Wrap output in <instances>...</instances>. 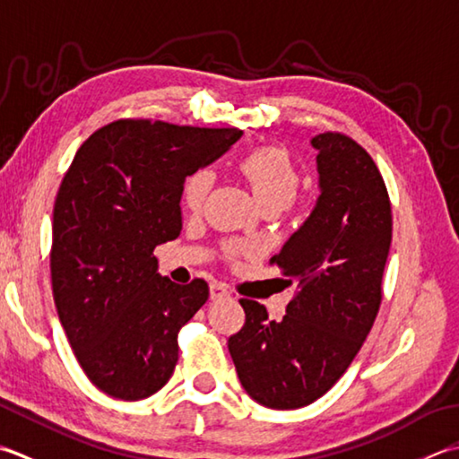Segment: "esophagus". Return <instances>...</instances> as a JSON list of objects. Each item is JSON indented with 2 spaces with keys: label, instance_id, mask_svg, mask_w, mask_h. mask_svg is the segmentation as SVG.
Returning a JSON list of instances; mask_svg holds the SVG:
<instances>
[{
  "label": "esophagus",
  "instance_id": "34e87169",
  "mask_svg": "<svg viewBox=\"0 0 459 459\" xmlns=\"http://www.w3.org/2000/svg\"><path fill=\"white\" fill-rule=\"evenodd\" d=\"M210 297L212 299H221V297H230V291H228V285H223L220 281H213L210 285Z\"/></svg>",
  "mask_w": 459,
  "mask_h": 459
}]
</instances>
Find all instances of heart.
Segmentation results:
<instances>
[{
	"label": "heart",
	"instance_id": "1",
	"mask_svg": "<svg viewBox=\"0 0 459 459\" xmlns=\"http://www.w3.org/2000/svg\"><path fill=\"white\" fill-rule=\"evenodd\" d=\"M239 170L247 178L254 188L257 200L264 208H287L297 198L301 188V172L295 166L291 154L279 146H259L247 152L239 160ZM216 182V174L212 168H198V170L186 176L182 184L180 198L186 210L200 212ZM241 243H226L223 251L228 257H233L246 251Z\"/></svg>",
	"mask_w": 459,
	"mask_h": 459
}]
</instances>
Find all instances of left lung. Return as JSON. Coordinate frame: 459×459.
I'll use <instances>...</instances> for the list:
<instances>
[{"label":"left lung","instance_id":"1","mask_svg":"<svg viewBox=\"0 0 459 459\" xmlns=\"http://www.w3.org/2000/svg\"><path fill=\"white\" fill-rule=\"evenodd\" d=\"M311 143L319 202L269 261L297 293L279 323L239 299L246 323L228 341L241 386L273 410L311 404L347 372L378 315L392 241L388 190L370 154L331 130Z\"/></svg>","mask_w":459,"mask_h":459}]
</instances>
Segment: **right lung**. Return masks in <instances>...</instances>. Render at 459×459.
<instances>
[{
  "mask_svg": "<svg viewBox=\"0 0 459 459\" xmlns=\"http://www.w3.org/2000/svg\"><path fill=\"white\" fill-rule=\"evenodd\" d=\"M241 134L120 118L95 130L65 172L53 208V299L81 368L105 394L143 400L170 380L178 333L210 287L158 275L154 249L180 236L186 176Z\"/></svg>",
  "mask_w": 459,
  "mask_h": 459,
  "instance_id": "1",
  "label": "right lung"
}]
</instances>
